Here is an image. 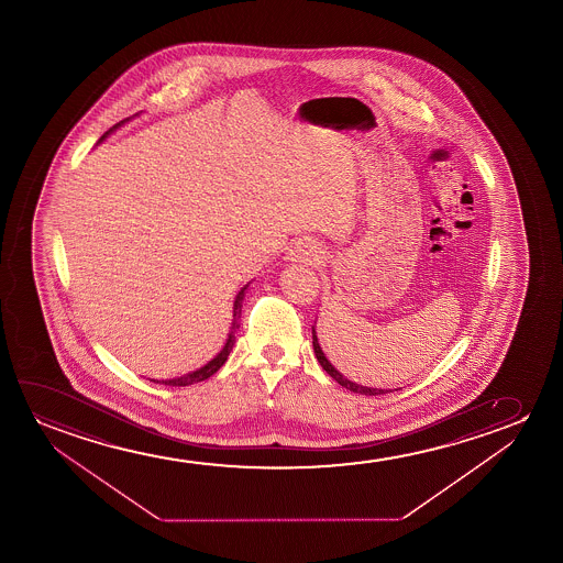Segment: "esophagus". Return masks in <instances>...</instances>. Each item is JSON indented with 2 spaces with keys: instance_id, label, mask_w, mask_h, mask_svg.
I'll list each match as a JSON object with an SVG mask.
<instances>
[{
  "instance_id": "1",
  "label": "esophagus",
  "mask_w": 563,
  "mask_h": 563,
  "mask_svg": "<svg viewBox=\"0 0 563 563\" xmlns=\"http://www.w3.org/2000/svg\"><path fill=\"white\" fill-rule=\"evenodd\" d=\"M290 262L306 263V265H316V263L323 260V252L319 244H316L313 240H300L294 244L290 254H288Z\"/></svg>"
}]
</instances>
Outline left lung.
<instances>
[{
  "mask_svg": "<svg viewBox=\"0 0 563 563\" xmlns=\"http://www.w3.org/2000/svg\"><path fill=\"white\" fill-rule=\"evenodd\" d=\"M313 331V352H316L317 362L321 363V367H323L329 375H331L340 386H344L347 388L350 393L365 394V396H377V394H386L388 390H383V388H371V386L357 385L354 380H350V378L344 377L342 373H340L334 365H332L329 360H327V355H324L323 347L319 346V340H317L316 327L311 329Z\"/></svg>",
  "mask_w": 563,
  "mask_h": 563,
  "instance_id": "left-lung-1",
  "label": "left lung"
}]
</instances>
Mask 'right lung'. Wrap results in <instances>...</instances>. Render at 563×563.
I'll return each mask as SVG.
<instances>
[{"label": "right lung", "instance_id": "obj_1", "mask_svg": "<svg viewBox=\"0 0 563 563\" xmlns=\"http://www.w3.org/2000/svg\"><path fill=\"white\" fill-rule=\"evenodd\" d=\"M129 119H124V121H121V123H117L113 129H109L103 136H101L100 142H103V140L108 139L109 134L111 132L115 131V129H119L121 124L126 123ZM98 142V144H100ZM247 286H250V283H247L244 288H240V292L236 294V298H234V306H232V323H231V331H229V339H227V342H224L223 350L219 352V354L211 360V362L206 363L203 367H200V369L192 371V373H186V375H183V377H175V378H165V380H157V378H152L154 383H159V385H167V386H190L196 385V383H201V380H206V378L211 377V375H216L217 371L221 369L223 367V363L227 362V357H229V354H231L232 346H234V342H236V331L240 329V313H242V300H244V296H246Z\"/></svg>", "mask_w": 563, "mask_h": 563}]
</instances>
